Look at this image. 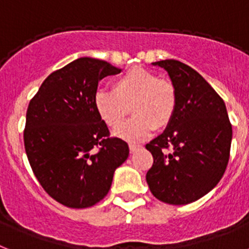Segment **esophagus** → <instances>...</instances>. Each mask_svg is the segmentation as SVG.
Here are the masks:
<instances>
[{
    "label": "esophagus",
    "mask_w": 249,
    "mask_h": 249,
    "mask_svg": "<svg viewBox=\"0 0 249 249\" xmlns=\"http://www.w3.org/2000/svg\"><path fill=\"white\" fill-rule=\"evenodd\" d=\"M142 145H137V144H130L129 145V149H130V152H137L138 149H141Z\"/></svg>",
    "instance_id": "1"
}]
</instances>
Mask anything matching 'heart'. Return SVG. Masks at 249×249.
Here are the masks:
<instances>
[{
	"mask_svg": "<svg viewBox=\"0 0 249 249\" xmlns=\"http://www.w3.org/2000/svg\"><path fill=\"white\" fill-rule=\"evenodd\" d=\"M129 107L133 118L122 125ZM93 107L108 128L122 125L114 133L116 137L137 143L149 137L154 128L170 124L177 107L176 89L168 79L158 78L142 67H131L114 79L112 91L95 93Z\"/></svg>",
	"mask_w": 249,
	"mask_h": 249,
	"instance_id": "obj_1",
	"label": "heart"
}]
</instances>
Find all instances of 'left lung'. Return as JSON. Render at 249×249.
Returning <instances> with one entry per match:
<instances>
[{"label":"left lung","instance_id":"8db88e82","mask_svg":"<svg viewBox=\"0 0 249 249\" xmlns=\"http://www.w3.org/2000/svg\"><path fill=\"white\" fill-rule=\"evenodd\" d=\"M152 64L168 73L177 107L166 130L145 145L153 156L145 178L158 200L186 205L212 191L224 175L231 124L223 99L195 70L175 59Z\"/></svg>","mask_w":249,"mask_h":249}]
</instances>
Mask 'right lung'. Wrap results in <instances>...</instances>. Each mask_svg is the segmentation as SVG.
<instances>
[{"label": "right lung", "instance_id": "1", "mask_svg": "<svg viewBox=\"0 0 249 249\" xmlns=\"http://www.w3.org/2000/svg\"><path fill=\"white\" fill-rule=\"evenodd\" d=\"M120 72L105 60L78 58L49 74L29 104L25 152L41 187L62 205L101 201L128 158L126 142L110 138L93 107L100 81Z\"/></svg>", "mask_w": 249, "mask_h": 249}]
</instances>
